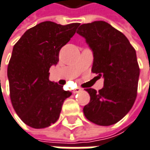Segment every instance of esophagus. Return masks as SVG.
Wrapping results in <instances>:
<instances>
[{
    "mask_svg": "<svg viewBox=\"0 0 150 150\" xmlns=\"http://www.w3.org/2000/svg\"><path fill=\"white\" fill-rule=\"evenodd\" d=\"M81 91H82V89L77 88H75L73 90V93H80V92H81Z\"/></svg>",
    "mask_w": 150,
    "mask_h": 150,
    "instance_id": "esophagus-1",
    "label": "esophagus"
}]
</instances>
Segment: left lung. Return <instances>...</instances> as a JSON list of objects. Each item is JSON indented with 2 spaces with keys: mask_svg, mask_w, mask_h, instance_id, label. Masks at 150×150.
I'll return each instance as SVG.
<instances>
[{
  "mask_svg": "<svg viewBox=\"0 0 150 150\" xmlns=\"http://www.w3.org/2000/svg\"><path fill=\"white\" fill-rule=\"evenodd\" d=\"M93 51L92 72L104 78L99 92L88 88L90 102L85 117L98 125H114L126 115L137 98L139 66L135 49L128 38L107 22L83 24L76 32Z\"/></svg>",
  "mask_w": 150,
  "mask_h": 150,
  "instance_id": "8db88e82",
  "label": "left lung"
}]
</instances>
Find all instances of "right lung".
Masks as SVG:
<instances>
[{
    "label": "right lung",
    "instance_id": "right-lung-1",
    "mask_svg": "<svg viewBox=\"0 0 150 150\" xmlns=\"http://www.w3.org/2000/svg\"><path fill=\"white\" fill-rule=\"evenodd\" d=\"M79 25L45 21L27 30L13 46L7 66L10 99L21 120L32 128L56 123L63 101L72 94L49 80V70Z\"/></svg>",
    "mask_w": 150,
    "mask_h": 150
}]
</instances>
